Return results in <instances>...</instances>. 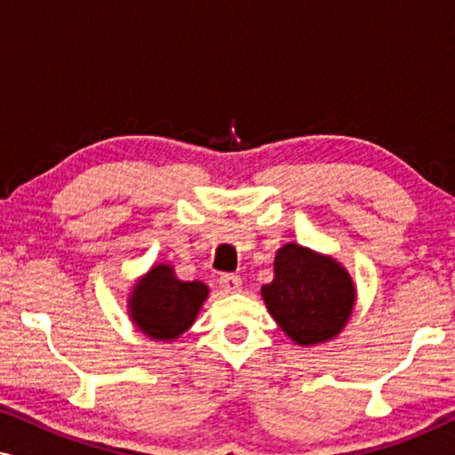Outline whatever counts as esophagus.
<instances>
[{
  "label": "esophagus",
  "instance_id": "obj_1",
  "mask_svg": "<svg viewBox=\"0 0 455 455\" xmlns=\"http://www.w3.org/2000/svg\"><path fill=\"white\" fill-rule=\"evenodd\" d=\"M220 285L228 294H235V291L242 290V279L238 275H221Z\"/></svg>",
  "mask_w": 455,
  "mask_h": 455
}]
</instances>
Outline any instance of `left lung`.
<instances>
[{
  "instance_id": "left-lung-1",
  "label": "left lung",
  "mask_w": 455,
  "mask_h": 455,
  "mask_svg": "<svg viewBox=\"0 0 455 455\" xmlns=\"http://www.w3.org/2000/svg\"><path fill=\"white\" fill-rule=\"evenodd\" d=\"M273 271V282L263 285L260 294L288 338L315 346L344 329L356 288L338 260L290 242L277 251Z\"/></svg>"
}]
</instances>
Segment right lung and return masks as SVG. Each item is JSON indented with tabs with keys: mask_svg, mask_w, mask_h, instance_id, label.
I'll list each match as a JSON object with an SVG mask.
<instances>
[{
	"mask_svg": "<svg viewBox=\"0 0 455 455\" xmlns=\"http://www.w3.org/2000/svg\"><path fill=\"white\" fill-rule=\"evenodd\" d=\"M207 296L209 288L203 282H182L172 265L161 263L134 283L128 308L142 333L172 341L195 323Z\"/></svg>",
	"mask_w": 455,
	"mask_h": 455,
	"instance_id": "add662e5",
	"label": "right lung"
}]
</instances>
